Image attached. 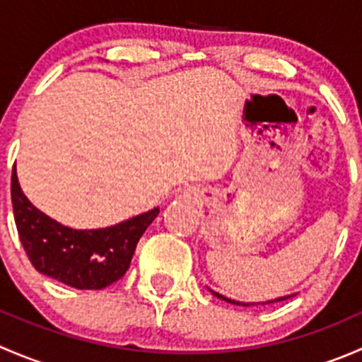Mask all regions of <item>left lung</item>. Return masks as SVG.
<instances>
[{"label":"left lung","instance_id":"obj_1","mask_svg":"<svg viewBox=\"0 0 362 362\" xmlns=\"http://www.w3.org/2000/svg\"><path fill=\"white\" fill-rule=\"evenodd\" d=\"M210 293L214 294L215 298L222 299V301H228V303H231V305H242V306H250V305H272V303L286 301V299H289V298H293V296H296V294H291V296H284V298H276V299H272V301H262V303H240V301H235V299H229V298H226V296H222V294L215 293V291H211V289H210Z\"/></svg>","mask_w":362,"mask_h":362}]
</instances>
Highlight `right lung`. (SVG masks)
Returning a JSON list of instances; mask_svg holds the SVG:
<instances>
[{"instance_id":"1","label":"right lung","mask_w":362,"mask_h":362,"mask_svg":"<svg viewBox=\"0 0 362 362\" xmlns=\"http://www.w3.org/2000/svg\"><path fill=\"white\" fill-rule=\"evenodd\" d=\"M12 206L17 233L31 264L43 275L75 289H105L122 279L136 243L159 208L101 229H71L35 206L12 173Z\"/></svg>"}]
</instances>
